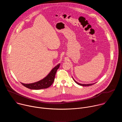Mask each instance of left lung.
Masks as SVG:
<instances>
[{
  "instance_id": "1",
  "label": "left lung",
  "mask_w": 122,
  "mask_h": 122,
  "mask_svg": "<svg viewBox=\"0 0 122 122\" xmlns=\"http://www.w3.org/2000/svg\"><path fill=\"white\" fill-rule=\"evenodd\" d=\"M74 80V79H73ZM74 81H75V82L76 83H77L78 84H79V85H81V86H90V85H93L94 84H95V83H92V84H81V83H78V82H77L76 81H75V80H74Z\"/></svg>"
}]
</instances>
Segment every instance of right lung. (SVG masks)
Here are the masks:
<instances>
[{"mask_svg": "<svg viewBox=\"0 0 122 122\" xmlns=\"http://www.w3.org/2000/svg\"><path fill=\"white\" fill-rule=\"evenodd\" d=\"M60 64L57 65L52 69L50 73L45 78L39 81L29 84H25L23 83H21L24 86L26 87V88L30 89L39 90L47 88L53 84L55 80L56 72Z\"/></svg>", "mask_w": 122, "mask_h": 122, "instance_id": "obj_1", "label": "right lung"}]
</instances>
